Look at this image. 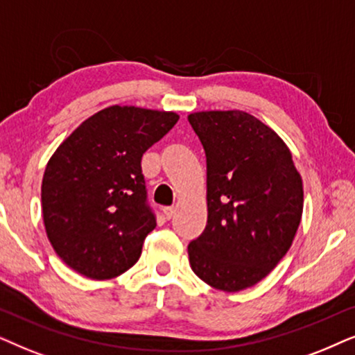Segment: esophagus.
Returning a JSON list of instances; mask_svg holds the SVG:
<instances>
[{
  "instance_id": "esophagus-1",
  "label": "esophagus",
  "mask_w": 355,
  "mask_h": 355,
  "mask_svg": "<svg viewBox=\"0 0 355 355\" xmlns=\"http://www.w3.org/2000/svg\"><path fill=\"white\" fill-rule=\"evenodd\" d=\"M162 211H164V216L167 217V219H170V217H173V214H175V207L173 206H165Z\"/></svg>"
}]
</instances>
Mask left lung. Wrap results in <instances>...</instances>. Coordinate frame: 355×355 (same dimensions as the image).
<instances>
[{"mask_svg":"<svg viewBox=\"0 0 355 355\" xmlns=\"http://www.w3.org/2000/svg\"><path fill=\"white\" fill-rule=\"evenodd\" d=\"M206 154L207 224L188 245L191 269L214 289L258 284L289 252L304 187L289 148L242 110L188 115Z\"/></svg>","mask_w":355,"mask_h":355,"instance_id":"1","label":"left lung"}]
</instances>
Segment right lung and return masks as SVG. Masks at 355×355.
<instances>
[{
    "mask_svg": "<svg viewBox=\"0 0 355 355\" xmlns=\"http://www.w3.org/2000/svg\"><path fill=\"white\" fill-rule=\"evenodd\" d=\"M173 112L113 105L58 146L42 180V212L56 254L89 279H112L133 266L155 229L141 157L162 139Z\"/></svg>",
    "mask_w": 355,
    "mask_h": 355,
    "instance_id": "right-lung-1",
    "label": "right lung"
}]
</instances>
